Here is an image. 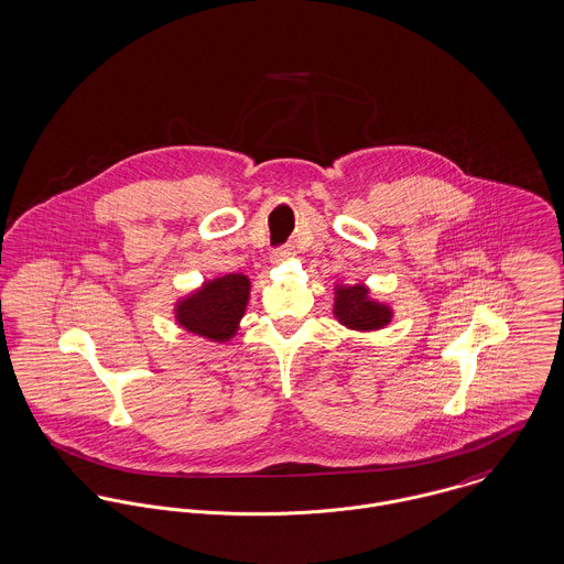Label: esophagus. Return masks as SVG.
I'll use <instances>...</instances> for the list:
<instances>
[{
	"label": "esophagus",
	"mask_w": 564,
	"mask_h": 564,
	"mask_svg": "<svg viewBox=\"0 0 564 564\" xmlns=\"http://www.w3.org/2000/svg\"><path fill=\"white\" fill-rule=\"evenodd\" d=\"M293 254H295V252H293V248H291V246H286V248H278V250H273L271 258H273V262H282V260H286V258H291Z\"/></svg>",
	"instance_id": "1"
}]
</instances>
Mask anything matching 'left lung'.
<instances>
[{"label":"left lung","instance_id":"1","mask_svg":"<svg viewBox=\"0 0 564 564\" xmlns=\"http://www.w3.org/2000/svg\"><path fill=\"white\" fill-rule=\"evenodd\" d=\"M336 318L349 329H381L392 321V310L368 297V289L364 284L356 286H338L334 302Z\"/></svg>","mask_w":564,"mask_h":564}]
</instances>
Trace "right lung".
Returning <instances> with one entry per match:
<instances>
[{"label":"right lung","mask_w":564,"mask_h":564,"mask_svg":"<svg viewBox=\"0 0 564 564\" xmlns=\"http://www.w3.org/2000/svg\"><path fill=\"white\" fill-rule=\"evenodd\" d=\"M250 300V280L243 273H228L208 280L203 289L176 304V321L192 334L215 343L230 340Z\"/></svg>","instance_id":"right-lung-1"}]
</instances>
